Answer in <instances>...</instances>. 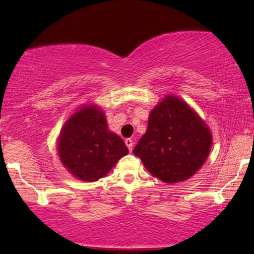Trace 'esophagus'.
Segmentation results:
<instances>
[{
  "instance_id": "34e87169",
  "label": "esophagus",
  "mask_w": 254,
  "mask_h": 254,
  "mask_svg": "<svg viewBox=\"0 0 254 254\" xmlns=\"http://www.w3.org/2000/svg\"><path fill=\"white\" fill-rule=\"evenodd\" d=\"M125 143H126L128 150H129V151L133 150V144L134 143H133V140H131V138H126V140H125Z\"/></svg>"
}]
</instances>
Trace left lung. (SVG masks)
Masks as SVG:
<instances>
[{
    "label": "left lung",
    "instance_id": "left-lung-1",
    "mask_svg": "<svg viewBox=\"0 0 254 254\" xmlns=\"http://www.w3.org/2000/svg\"><path fill=\"white\" fill-rule=\"evenodd\" d=\"M210 129L178 97L166 96L149 114L145 134L134 148L145 169L168 184L190 179L206 162Z\"/></svg>",
    "mask_w": 254,
    "mask_h": 254
}]
</instances>
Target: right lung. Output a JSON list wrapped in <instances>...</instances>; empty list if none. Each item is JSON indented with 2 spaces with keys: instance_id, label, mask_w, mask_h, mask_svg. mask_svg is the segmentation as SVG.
<instances>
[{
  "instance_id": "right-lung-1",
  "label": "right lung",
  "mask_w": 254,
  "mask_h": 254,
  "mask_svg": "<svg viewBox=\"0 0 254 254\" xmlns=\"http://www.w3.org/2000/svg\"><path fill=\"white\" fill-rule=\"evenodd\" d=\"M58 152L62 165L72 176L91 183L105 177L128 149L123 138L109 130L100 107L85 105L65 121Z\"/></svg>"
}]
</instances>
